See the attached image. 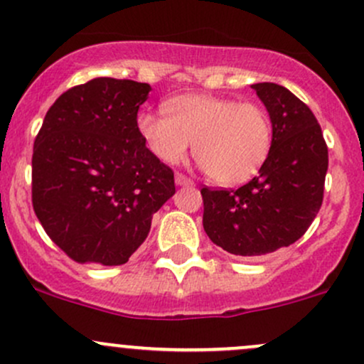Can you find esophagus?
I'll use <instances>...</instances> for the list:
<instances>
[{
    "instance_id": "1",
    "label": "esophagus",
    "mask_w": 364,
    "mask_h": 364,
    "mask_svg": "<svg viewBox=\"0 0 364 364\" xmlns=\"http://www.w3.org/2000/svg\"><path fill=\"white\" fill-rule=\"evenodd\" d=\"M174 181H176V185H178V186H193V181H191L190 178H186V176L181 174V173L174 174Z\"/></svg>"
}]
</instances>
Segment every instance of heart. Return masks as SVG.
<instances>
[{
	"instance_id": "heart-1",
	"label": "heart",
	"mask_w": 364,
	"mask_h": 364,
	"mask_svg": "<svg viewBox=\"0 0 364 364\" xmlns=\"http://www.w3.org/2000/svg\"><path fill=\"white\" fill-rule=\"evenodd\" d=\"M136 126L151 154L178 164L195 141V159L219 185H242L264 166L273 146V122L264 107L252 102L183 95L166 112L143 110Z\"/></svg>"
}]
</instances>
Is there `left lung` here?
I'll return each mask as SVG.
<instances>
[{"label": "left lung", "instance_id": "1", "mask_svg": "<svg viewBox=\"0 0 364 364\" xmlns=\"http://www.w3.org/2000/svg\"><path fill=\"white\" fill-rule=\"evenodd\" d=\"M252 87L273 122L269 157L238 190L202 188L207 237L240 257L297 242L321 207L328 169V149L309 107L274 82Z\"/></svg>", "mask_w": 364, "mask_h": 364}]
</instances>
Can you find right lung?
I'll list each match as a JSON object with an SVG mask.
<instances>
[{
	"mask_svg": "<svg viewBox=\"0 0 364 364\" xmlns=\"http://www.w3.org/2000/svg\"><path fill=\"white\" fill-rule=\"evenodd\" d=\"M146 82L97 77L70 87L43 121L33 154V205L75 262L121 266L176 193L174 174L146 149L138 109Z\"/></svg>",
	"mask_w": 364,
	"mask_h": 364,
	"instance_id": "1",
	"label": "right lung"
}]
</instances>
